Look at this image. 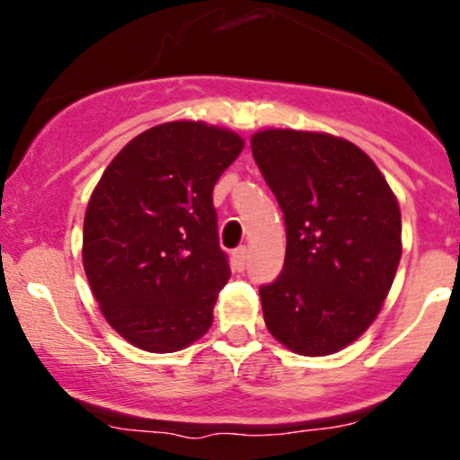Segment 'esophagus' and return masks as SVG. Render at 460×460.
<instances>
[{
    "mask_svg": "<svg viewBox=\"0 0 460 460\" xmlns=\"http://www.w3.org/2000/svg\"><path fill=\"white\" fill-rule=\"evenodd\" d=\"M246 261H248V248H246V246H240V248H237V251L234 252V263H235L237 270H244Z\"/></svg>",
    "mask_w": 460,
    "mask_h": 460,
    "instance_id": "obj_1",
    "label": "esophagus"
}]
</instances>
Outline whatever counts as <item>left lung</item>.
I'll return each mask as SVG.
<instances>
[{
  "instance_id": "left-lung-1",
  "label": "left lung",
  "mask_w": 460,
  "mask_h": 460,
  "mask_svg": "<svg viewBox=\"0 0 460 460\" xmlns=\"http://www.w3.org/2000/svg\"><path fill=\"white\" fill-rule=\"evenodd\" d=\"M252 157L285 216L283 272L260 288L263 320L296 355L350 346L381 314L402 257V218L366 151L324 131L261 129Z\"/></svg>"
}]
</instances>
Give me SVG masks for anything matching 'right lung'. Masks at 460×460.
<instances>
[{
	"instance_id": "add662e5",
	"label": "right lung",
	"mask_w": 460,
	"mask_h": 460,
	"mask_svg": "<svg viewBox=\"0 0 460 460\" xmlns=\"http://www.w3.org/2000/svg\"><path fill=\"white\" fill-rule=\"evenodd\" d=\"M242 149L235 131L171 120L129 140L94 186L84 270L103 318L140 350H183L212 326L231 277L212 192Z\"/></svg>"
}]
</instances>
